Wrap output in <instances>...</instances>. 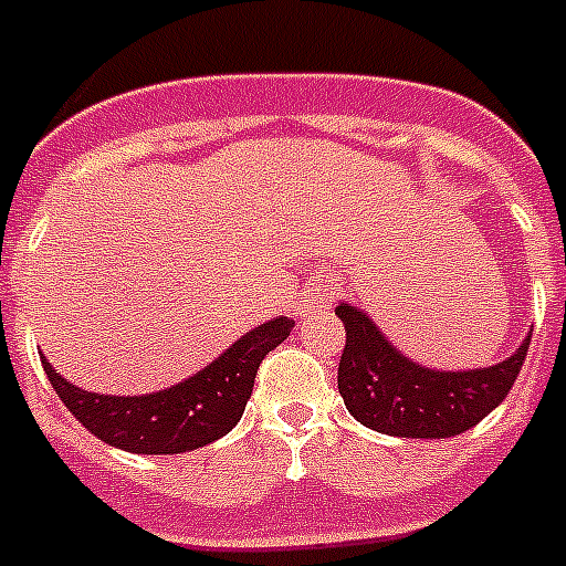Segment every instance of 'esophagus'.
Returning <instances> with one entry per match:
<instances>
[{
	"mask_svg": "<svg viewBox=\"0 0 566 566\" xmlns=\"http://www.w3.org/2000/svg\"><path fill=\"white\" fill-rule=\"evenodd\" d=\"M328 306V292L319 283H314V286H308L306 292L297 294V303H294V314H297L300 319H308L314 317V314H319L323 308Z\"/></svg>",
	"mask_w": 566,
	"mask_h": 566,
	"instance_id": "obj_1",
	"label": "esophagus"
}]
</instances>
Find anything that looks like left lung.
Instances as JSON below:
<instances>
[{"label": "left lung", "mask_w": 566, "mask_h": 566, "mask_svg": "<svg viewBox=\"0 0 566 566\" xmlns=\"http://www.w3.org/2000/svg\"><path fill=\"white\" fill-rule=\"evenodd\" d=\"M345 326L337 388L357 422L388 437L448 439L482 422L516 382L530 337L504 363L476 371H431L411 363L348 303L334 308Z\"/></svg>", "instance_id": "obj_1"}]
</instances>
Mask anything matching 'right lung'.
Masks as SVG:
<instances>
[{
    "instance_id": "right-lung-1",
    "label": "right lung",
    "mask_w": 566,
    "mask_h": 566,
    "mask_svg": "<svg viewBox=\"0 0 566 566\" xmlns=\"http://www.w3.org/2000/svg\"><path fill=\"white\" fill-rule=\"evenodd\" d=\"M292 328L294 319L289 317L263 323L247 337H240L203 371L147 397L82 391L53 371V365L44 357L42 365L62 402L90 433L122 451L167 457L203 448L232 431L252 397L260 363L289 337Z\"/></svg>"
}]
</instances>
